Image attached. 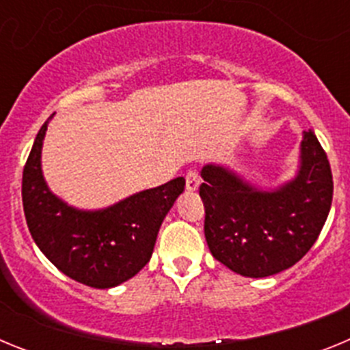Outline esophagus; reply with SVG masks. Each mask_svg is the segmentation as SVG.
<instances>
[{
    "label": "esophagus",
    "instance_id": "34e87169",
    "mask_svg": "<svg viewBox=\"0 0 350 350\" xmlns=\"http://www.w3.org/2000/svg\"><path fill=\"white\" fill-rule=\"evenodd\" d=\"M200 182H202V178H200V173H198L196 170H189V172L185 173V189L189 191V193L198 191Z\"/></svg>",
    "mask_w": 350,
    "mask_h": 350
}]
</instances>
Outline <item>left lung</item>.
<instances>
[{
  "label": "left lung",
  "mask_w": 350,
  "mask_h": 350,
  "mask_svg": "<svg viewBox=\"0 0 350 350\" xmlns=\"http://www.w3.org/2000/svg\"><path fill=\"white\" fill-rule=\"evenodd\" d=\"M202 178L210 252L243 277L262 279L296 265L315 243L332 208V168L312 129L303 131L295 178L275 189H259L212 163L203 166Z\"/></svg>",
  "instance_id": "left-lung-1"
}]
</instances>
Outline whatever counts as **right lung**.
I'll return each mask as SVG.
<instances>
[{
    "label": "right lung",
    "instance_id": "1",
    "mask_svg": "<svg viewBox=\"0 0 350 350\" xmlns=\"http://www.w3.org/2000/svg\"><path fill=\"white\" fill-rule=\"evenodd\" d=\"M49 120L36 135L23 173V205L31 237L70 279L96 289L119 286L152 256L161 224L184 193V177L131 194L107 208H75L55 196L43 178L42 147Z\"/></svg>",
    "mask_w": 350,
    "mask_h": 350
}]
</instances>
